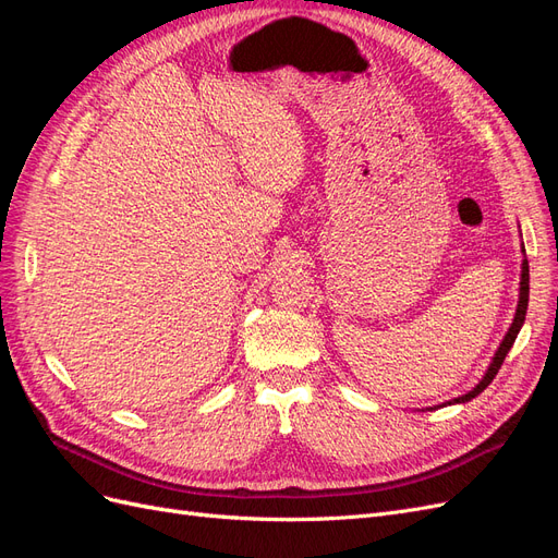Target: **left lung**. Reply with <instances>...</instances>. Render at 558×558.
I'll return each instance as SVG.
<instances>
[{
	"mask_svg": "<svg viewBox=\"0 0 558 558\" xmlns=\"http://www.w3.org/2000/svg\"><path fill=\"white\" fill-rule=\"evenodd\" d=\"M521 251H523V246H521ZM526 310H529V260H526V256H523V260H521V281H519V305H517V312H514L510 330L505 332L498 351L494 353V361H492V365H488V369L484 373V377L480 379V384H477L475 388H472V391H468L465 396L453 398V400H449V402H445V404L468 402V400H472V398H477V396L484 391V388L494 381V377L498 375V369H500L505 356H508V351L512 349V344H514V340H517V335H519V330H521V326H523V320H526Z\"/></svg>",
	"mask_w": 558,
	"mask_h": 558,
	"instance_id": "obj_1",
	"label": "left lung"
}]
</instances>
